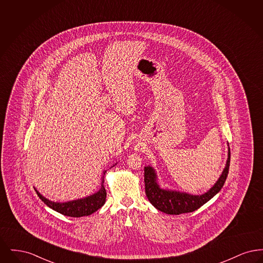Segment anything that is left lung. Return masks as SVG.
Returning a JSON list of instances; mask_svg holds the SVG:
<instances>
[{
    "mask_svg": "<svg viewBox=\"0 0 263 263\" xmlns=\"http://www.w3.org/2000/svg\"><path fill=\"white\" fill-rule=\"evenodd\" d=\"M231 152L229 148L228 160L225 168L216 183L207 192L201 195H192L186 192H179L160 187L157 181V174L152 166H145V190L151 204L158 210L170 215H179L183 213L193 212L200 208L206 202L213 198L225 183L229 174Z\"/></svg>",
    "mask_w": 263,
    "mask_h": 263,
    "instance_id": "left-lung-1",
    "label": "left lung"
}]
</instances>
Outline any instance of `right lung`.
Here are the masks:
<instances>
[{"mask_svg": "<svg viewBox=\"0 0 263 263\" xmlns=\"http://www.w3.org/2000/svg\"><path fill=\"white\" fill-rule=\"evenodd\" d=\"M112 166H114V164ZM105 173H106V171L103 172V175L101 177L100 189L96 193L89 195L88 197H85V198L68 201V202H64V203L53 202V201L45 198L44 196H42L36 189H35V191L37 193L38 197L43 201L48 207H50L51 209H53L62 215L69 216V217H75V218L88 216V215L98 211L105 203L106 190L103 185V182H104L103 176L105 175Z\"/></svg>", "mask_w": 263, "mask_h": 263, "instance_id": "right-lung-1", "label": "right lung"}]
</instances>
